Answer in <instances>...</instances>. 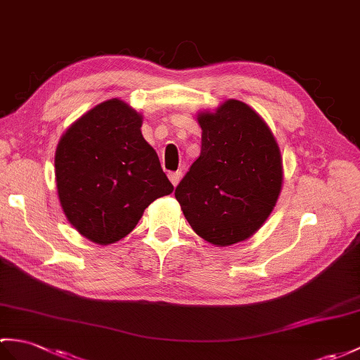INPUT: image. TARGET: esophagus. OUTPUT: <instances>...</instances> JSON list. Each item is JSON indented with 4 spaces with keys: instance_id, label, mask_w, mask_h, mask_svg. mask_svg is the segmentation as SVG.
Wrapping results in <instances>:
<instances>
[{
    "instance_id": "1",
    "label": "esophagus",
    "mask_w": 360,
    "mask_h": 360,
    "mask_svg": "<svg viewBox=\"0 0 360 360\" xmlns=\"http://www.w3.org/2000/svg\"><path fill=\"white\" fill-rule=\"evenodd\" d=\"M181 176H182V173H181V172H174V173H169V179H170V182L173 184V186H174V187H176V186H178V182H179Z\"/></svg>"
}]
</instances>
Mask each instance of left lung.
<instances>
[{
	"label": "left lung",
	"instance_id": "obj_1",
	"mask_svg": "<svg viewBox=\"0 0 360 360\" xmlns=\"http://www.w3.org/2000/svg\"><path fill=\"white\" fill-rule=\"evenodd\" d=\"M198 160L174 190L198 236L227 247L252 238L278 202L283 170L278 142L252 107L227 99L196 115Z\"/></svg>",
	"mask_w": 360,
	"mask_h": 360
}]
</instances>
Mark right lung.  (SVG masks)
<instances>
[{
  "label": "right lung",
  "mask_w": 360,
  "mask_h": 360,
  "mask_svg": "<svg viewBox=\"0 0 360 360\" xmlns=\"http://www.w3.org/2000/svg\"><path fill=\"white\" fill-rule=\"evenodd\" d=\"M141 125L142 115L113 98L90 108L58 142L55 179L63 212L95 244L127 236L155 199L173 191Z\"/></svg>",
  "instance_id": "obj_1"
}]
</instances>
